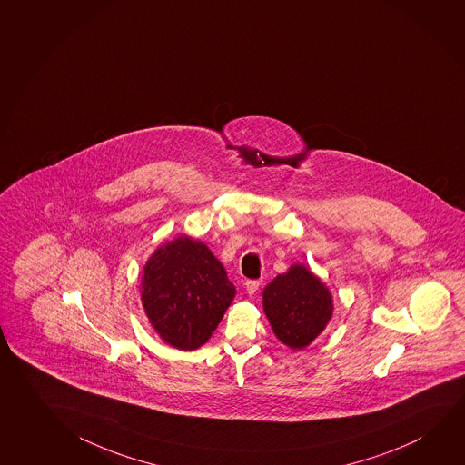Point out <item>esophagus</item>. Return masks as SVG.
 <instances>
[{"mask_svg": "<svg viewBox=\"0 0 465 465\" xmlns=\"http://www.w3.org/2000/svg\"><path fill=\"white\" fill-rule=\"evenodd\" d=\"M259 285H261V282H259V280H248V282L244 283V288H246L248 294H254L258 292Z\"/></svg>", "mask_w": 465, "mask_h": 465, "instance_id": "34e87169", "label": "esophagus"}]
</instances>
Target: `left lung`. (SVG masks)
<instances>
[{"instance_id": "obj_1", "label": "left lung", "mask_w": 465, "mask_h": 465, "mask_svg": "<svg viewBox=\"0 0 465 465\" xmlns=\"http://www.w3.org/2000/svg\"><path fill=\"white\" fill-rule=\"evenodd\" d=\"M262 301L273 333L293 350L306 348L333 312L329 288L304 265H293L265 286Z\"/></svg>"}]
</instances>
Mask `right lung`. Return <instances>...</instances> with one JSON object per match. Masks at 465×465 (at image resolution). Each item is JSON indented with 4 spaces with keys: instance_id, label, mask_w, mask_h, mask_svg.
<instances>
[{
    "instance_id": "1",
    "label": "right lung",
    "mask_w": 465,
    "mask_h": 465,
    "mask_svg": "<svg viewBox=\"0 0 465 465\" xmlns=\"http://www.w3.org/2000/svg\"><path fill=\"white\" fill-rule=\"evenodd\" d=\"M235 296V286L206 244L179 236L144 265L142 302L165 343L193 351L206 343Z\"/></svg>"
}]
</instances>
